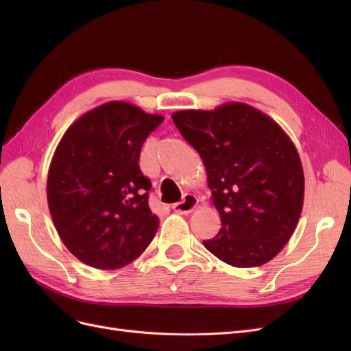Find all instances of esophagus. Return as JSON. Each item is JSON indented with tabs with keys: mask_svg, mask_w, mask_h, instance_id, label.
Segmentation results:
<instances>
[{
	"mask_svg": "<svg viewBox=\"0 0 351 351\" xmlns=\"http://www.w3.org/2000/svg\"><path fill=\"white\" fill-rule=\"evenodd\" d=\"M196 206H197L196 196L189 193V195H186L183 197L182 202H178V204H174L173 209H174V212H177V214H180V215H187L192 210H195Z\"/></svg>",
	"mask_w": 351,
	"mask_h": 351,
	"instance_id": "obj_1",
	"label": "esophagus"
}]
</instances>
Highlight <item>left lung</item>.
Wrapping results in <instances>:
<instances>
[{
    "mask_svg": "<svg viewBox=\"0 0 351 351\" xmlns=\"http://www.w3.org/2000/svg\"><path fill=\"white\" fill-rule=\"evenodd\" d=\"M206 168L218 236L205 247L236 268L269 262L289 243L304 199L297 147L269 115L244 102L171 114Z\"/></svg>",
    "mask_w": 351,
    "mask_h": 351,
    "instance_id": "left-lung-1",
    "label": "left lung"
}]
</instances>
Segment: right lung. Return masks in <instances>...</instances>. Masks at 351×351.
<instances>
[{
    "mask_svg": "<svg viewBox=\"0 0 351 351\" xmlns=\"http://www.w3.org/2000/svg\"><path fill=\"white\" fill-rule=\"evenodd\" d=\"M164 117L111 101L80 115L52 155L47 199L64 246L97 269H119L149 246L159 218L139 168L146 137Z\"/></svg>",
    "mask_w": 351,
    "mask_h": 351,
    "instance_id": "obj_1",
    "label": "right lung"
}]
</instances>
